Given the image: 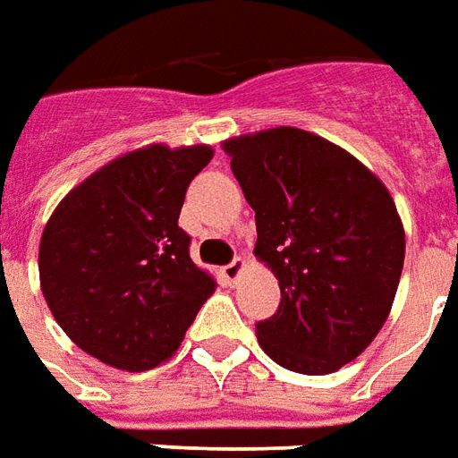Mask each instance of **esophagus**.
<instances>
[{
	"label": "esophagus",
	"mask_w": 458,
	"mask_h": 458,
	"mask_svg": "<svg viewBox=\"0 0 458 458\" xmlns=\"http://www.w3.org/2000/svg\"><path fill=\"white\" fill-rule=\"evenodd\" d=\"M245 265H248L245 259L235 258V259H233V262H230V265H225V267H223V277L228 279L230 284H233V282H238V277H240V275H242V269H245Z\"/></svg>",
	"instance_id": "obj_1"
}]
</instances>
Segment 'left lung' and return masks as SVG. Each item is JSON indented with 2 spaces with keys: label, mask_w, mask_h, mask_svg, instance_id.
<instances>
[{
  "label": "left lung",
  "mask_w": 458,
  "mask_h": 458,
  "mask_svg": "<svg viewBox=\"0 0 458 458\" xmlns=\"http://www.w3.org/2000/svg\"><path fill=\"white\" fill-rule=\"evenodd\" d=\"M220 147L255 210V258L282 292L277 314L258 324L262 351L294 373H336L373 344L400 284L404 228L390 191L353 154L297 127Z\"/></svg>",
  "instance_id": "left-lung-1"
}]
</instances>
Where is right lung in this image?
<instances>
[{"instance_id":"add662e5","label":"right lung","mask_w":458,"mask_h":458,"mask_svg":"<svg viewBox=\"0 0 458 458\" xmlns=\"http://www.w3.org/2000/svg\"><path fill=\"white\" fill-rule=\"evenodd\" d=\"M210 159L208 144L127 151L68 191L46 223V304L100 363L141 373L169 360L216 292L179 228L186 189Z\"/></svg>"}]
</instances>
